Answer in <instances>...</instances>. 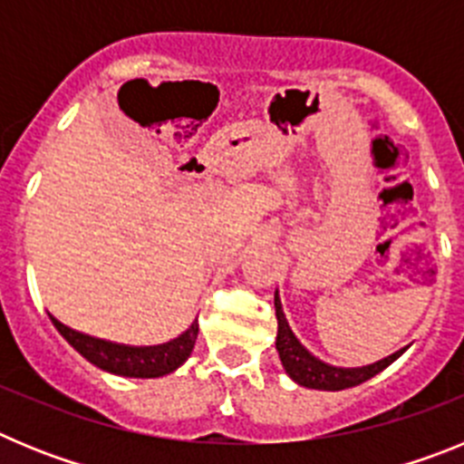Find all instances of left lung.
Segmentation results:
<instances>
[{
    "instance_id": "left-lung-1",
    "label": "left lung",
    "mask_w": 464,
    "mask_h": 464,
    "mask_svg": "<svg viewBox=\"0 0 464 464\" xmlns=\"http://www.w3.org/2000/svg\"><path fill=\"white\" fill-rule=\"evenodd\" d=\"M274 306H276L278 321V358H281L285 374H288L297 385H304V388H314V391H343V388H353V385L364 383L367 379H372V376H376L379 372H383L388 364L395 362V360L409 348H400V351H395V353L388 355V358L379 360V362L364 364V367H334V364L323 362V360L315 358L314 353H309V351L302 346V342L295 337V332L290 330L288 321H285V314H283L278 290L274 293Z\"/></svg>"
}]
</instances>
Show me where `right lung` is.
Returning a JSON list of instances; mask_svg holds the SVG:
<instances>
[{
  "label": "right lung",
  "mask_w": 464,
  "mask_h": 464,
  "mask_svg": "<svg viewBox=\"0 0 464 464\" xmlns=\"http://www.w3.org/2000/svg\"><path fill=\"white\" fill-rule=\"evenodd\" d=\"M48 315H51L57 332L67 339L69 346L76 348L88 362L109 372V374L127 376V379H158V376L176 372L190 358L197 342V332H199V323L195 318L192 325L171 342L158 343V346H127V343L90 337V334L72 330L64 323H60L53 314Z\"/></svg>",
  "instance_id": "add662e5"
}]
</instances>
